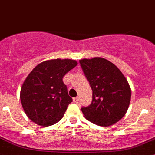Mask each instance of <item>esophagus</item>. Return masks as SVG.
I'll use <instances>...</instances> for the list:
<instances>
[{
    "label": "esophagus",
    "mask_w": 155,
    "mask_h": 155,
    "mask_svg": "<svg viewBox=\"0 0 155 155\" xmlns=\"http://www.w3.org/2000/svg\"><path fill=\"white\" fill-rule=\"evenodd\" d=\"M79 101V98L78 97L73 98V102H74V103H77Z\"/></svg>",
    "instance_id": "obj_1"
}]
</instances>
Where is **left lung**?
<instances>
[{
    "label": "left lung",
    "instance_id": "8db88e82",
    "mask_svg": "<svg viewBox=\"0 0 155 155\" xmlns=\"http://www.w3.org/2000/svg\"><path fill=\"white\" fill-rule=\"evenodd\" d=\"M79 63L93 91L91 105L82 108L85 118L97 125H113L124 116L130 102L131 89L125 76L103 58H83Z\"/></svg>",
    "mask_w": 155,
    "mask_h": 155
}]
</instances>
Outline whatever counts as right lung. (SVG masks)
Segmentation results:
<instances>
[{"mask_svg": "<svg viewBox=\"0 0 155 155\" xmlns=\"http://www.w3.org/2000/svg\"><path fill=\"white\" fill-rule=\"evenodd\" d=\"M77 64L72 59H51L31 70L21 87L20 99L25 112L33 122L48 127L63 118L73 100L62 79Z\"/></svg>", "mask_w": 155, "mask_h": 155, "instance_id": "add662e5", "label": "right lung"}]
</instances>
